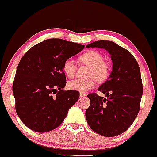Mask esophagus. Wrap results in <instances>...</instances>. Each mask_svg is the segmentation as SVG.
I'll return each instance as SVG.
<instances>
[{
	"mask_svg": "<svg viewBox=\"0 0 157 157\" xmlns=\"http://www.w3.org/2000/svg\"><path fill=\"white\" fill-rule=\"evenodd\" d=\"M86 96V94H84V93H80V97H84Z\"/></svg>",
	"mask_w": 157,
	"mask_h": 157,
	"instance_id": "34e87169",
	"label": "esophagus"
}]
</instances>
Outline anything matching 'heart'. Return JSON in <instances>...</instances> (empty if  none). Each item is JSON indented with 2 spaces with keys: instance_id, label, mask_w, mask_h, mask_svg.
<instances>
[{
  "instance_id": "1",
  "label": "heart",
  "mask_w": 157,
  "mask_h": 157,
  "mask_svg": "<svg viewBox=\"0 0 157 157\" xmlns=\"http://www.w3.org/2000/svg\"><path fill=\"white\" fill-rule=\"evenodd\" d=\"M80 60L90 67L88 80H75L68 82L69 90L85 93L96 86V79L99 82H104L110 74V66L104 61L103 56L96 50H89L81 55ZM63 71L69 78H73L76 73V65L72 58H67L63 63Z\"/></svg>"
}]
</instances>
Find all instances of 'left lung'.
Returning a JSON list of instances; mask_svg holds the SVG:
<instances>
[{
  "label": "left lung",
  "instance_id": "obj_1",
  "mask_svg": "<svg viewBox=\"0 0 157 157\" xmlns=\"http://www.w3.org/2000/svg\"><path fill=\"white\" fill-rule=\"evenodd\" d=\"M86 48H104L111 55L113 71L96 93L87 95L90 106L85 115L89 127L99 135L113 137L131 127L140 109L143 94L141 71L137 61L126 49L108 40H99Z\"/></svg>",
  "mask_w": 157,
  "mask_h": 157
}]
</instances>
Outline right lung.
I'll use <instances>...</instances> for the list:
<instances>
[{"mask_svg": "<svg viewBox=\"0 0 157 157\" xmlns=\"http://www.w3.org/2000/svg\"><path fill=\"white\" fill-rule=\"evenodd\" d=\"M84 45L62 39H48L35 44L22 57L13 82L16 113L32 131L56 129L79 98L76 91H64L63 63Z\"/></svg>", "mask_w": 157, "mask_h": 157, "instance_id": "1", "label": "right lung"}]
</instances>
